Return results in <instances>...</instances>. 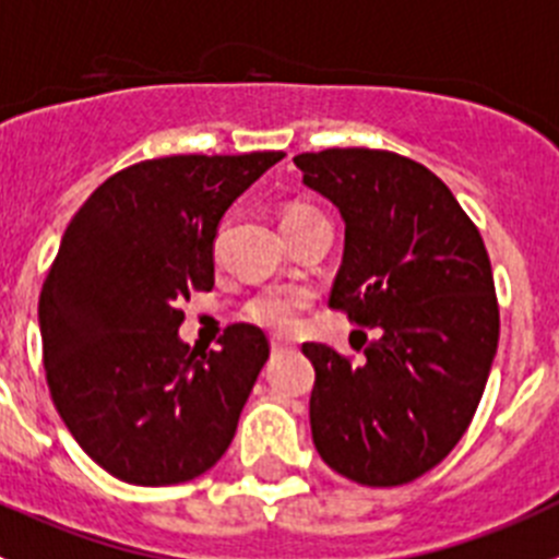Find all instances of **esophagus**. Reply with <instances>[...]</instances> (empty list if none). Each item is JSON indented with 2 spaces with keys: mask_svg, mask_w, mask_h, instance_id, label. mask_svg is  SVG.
<instances>
[{
  "mask_svg": "<svg viewBox=\"0 0 559 559\" xmlns=\"http://www.w3.org/2000/svg\"><path fill=\"white\" fill-rule=\"evenodd\" d=\"M270 345H273V354H281V350L292 348V342L281 340V336H273V342H270Z\"/></svg>",
  "mask_w": 559,
  "mask_h": 559,
  "instance_id": "obj_1",
  "label": "esophagus"
}]
</instances>
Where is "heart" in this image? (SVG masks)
Instances as JSON below:
<instances>
[{
	"instance_id": "heart-1",
	"label": "heart",
	"mask_w": 559,
	"mask_h": 559,
	"mask_svg": "<svg viewBox=\"0 0 559 559\" xmlns=\"http://www.w3.org/2000/svg\"><path fill=\"white\" fill-rule=\"evenodd\" d=\"M300 211H311L304 209V205H295V209L286 211V217L289 214H300ZM306 298L298 295V292L289 289H267L259 292L255 298H250L245 304L242 317L248 323L261 325V329L275 331V334H289V331L298 329V317L304 311Z\"/></svg>"
}]
</instances>
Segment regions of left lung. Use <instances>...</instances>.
<instances>
[{
	"label": "left lung",
	"mask_w": 559,
	"mask_h": 559,
	"mask_svg": "<svg viewBox=\"0 0 559 559\" xmlns=\"http://www.w3.org/2000/svg\"><path fill=\"white\" fill-rule=\"evenodd\" d=\"M292 160L345 223L329 306L379 334L361 342L356 365L304 342L314 365V449L359 485H406L451 454L490 376L499 304L485 242L417 160L365 147Z\"/></svg>",
	"instance_id": "left-lung-1"
}]
</instances>
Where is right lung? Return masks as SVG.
I'll use <instances>...</instances> for the list:
<instances>
[{"label": "right lung", "mask_w": 559, "mask_h": 559, "mask_svg": "<svg viewBox=\"0 0 559 559\" xmlns=\"http://www.w3.org/2000/svg\"><path fill=\"white\" fill-rule=\"evenodd\" d=\"M281 158L142 160L69 223L38 300L44 370L67 429L110 476L180 485L228 451L270 342L236 323L219 350H192L178 306L214 286L219 219Z\"/></svg>", "instance_id": "obj_1"}]
</instances>
